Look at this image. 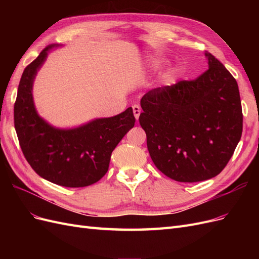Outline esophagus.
I'll use <instances>...</instances> for the list:
<instances>
[{"label":"esophagus","mask_w":259,"mask_h":259,"mask_svg":"<svg viewBox=\"0 0 259 259\" xmlns=\"http://www.w3.org/2000/svg\"><path fill=\"white\" fill-rule=\"evenodd\" d=\"M133 112H134L135 115V119L138 120V117L140 115V107L138 105H134L133 106Z\"/></svg>","instance_id":"1"}]
</instances>
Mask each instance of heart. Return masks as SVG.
I'll list each match as a JSON object with an SVG mask.
<instances>
[{"label":"heart","mask_w":259,"mask_h":259,"mask_svg":"<svg viewBox=\"0 0 259 259\" xmlns=\"http://www.w3.org/2000/svg\"><path fill=\"white\" fill-rule=\"evenodd\" d=\"M177 75V70L176 69H171L169 71L165 74V80L169 81L171 79H174V77Z\"/></svg>","instance_id":"heart-1"}]
</instances>
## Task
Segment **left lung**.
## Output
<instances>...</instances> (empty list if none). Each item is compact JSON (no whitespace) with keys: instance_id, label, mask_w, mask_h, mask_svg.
I'll return each mask as SVG.
<instances>
[{"instance_id":"1","label":"left lung","mask_w":259,"mask_h":259,"mask_svg":"<svg viewBox=\"0 0 259 259\" xmlns=\"http://www.w3.org/2000/svg\"><path fill=\"white\" fill-rule=\"evenodd\" d=\"M208 69L192 81L149 91L139 123L154 165L182 183L217 176L241 139L243 114L236 79L205 53Z\"/></svg>"}]
</instances>
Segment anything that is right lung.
<instances>
[{"label":"right lung","instance_id":"add662e5","mask_svg":"<svg viewBox=\"0 0 259 259\" xmlns=\"http://www.w3.org/2000/svg\"><path fill=\"white\" fill-rule=\"evenodd\" d=\"M56 46L45 48L23 70L14 106L15 130L22 153L37 175L62 187H86L105 176L112 151L134 126L135 116L130 107L70 130L44 121L35 110L32 85L49 51Z\"/></svg>","mask_w":259,"mask_h":259}]
</instances>
